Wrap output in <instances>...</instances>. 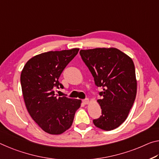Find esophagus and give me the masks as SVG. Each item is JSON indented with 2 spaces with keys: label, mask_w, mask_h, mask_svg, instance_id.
Returning a JSON list of instances; mask_svg holds the SVG:
<instances>
[{
  "label": "esophagus",
  "mask_w": 159,
  "mask_h": 159,
  "mask_svg": "<svg viewBox=\"0 0 159 159\" xmlns=\"http://www.w3.org/2000/svg\"><path fill=\"white\" fill-rule=\"evenodd\" d=\"M82 102H83V103H84V104H87V103H89V100L88 99V98H85V99L82 100Z\"/></svg>",
  "instance_id": "obj_1"
}]
</instances>
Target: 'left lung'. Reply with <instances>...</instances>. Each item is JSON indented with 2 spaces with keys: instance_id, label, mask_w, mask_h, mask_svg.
Instances as JSON below:
<instances>
[{
  "instance_id": "left-lung-1",
  "label": "left lung",
  "mask_w": 159,
  "mask_h": 159,
  "mask_svg": "<svg viewBox=\"0 0 159 159\" xmlns=\"http://www.w3.org/2000/svg\"><path fill=\"white\" fill-rule=\"evenodd\" d=\"M97 87L101 116L93 120L98 128L109 131L125 120L134 102L137 80L132 60L115 48H98L80 51Z\"/></svg>"
}]
</instances>
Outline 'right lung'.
Masks as SVG:
<instances>
[{
	"mask_svg": "<svg viewBox=\"0 0 159 159\" xmlns=\"http://www.w3.org/2000/svg\"><path fill=\"white\" fill-rule=\"evenodd\" d=\"M79 48L48 51L27 62L20 77L25 103L32 119L43 131L60 134L71 127L81 101L58 97L55 89H63L58 79Z\"/></svg>",
	"mask_w": 159,
	"mask_h": 159,
	"instance_id": "add662e5",
	"label": "right lung"
}]
</instances>
